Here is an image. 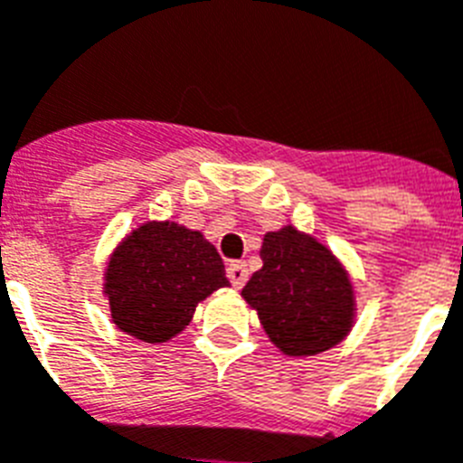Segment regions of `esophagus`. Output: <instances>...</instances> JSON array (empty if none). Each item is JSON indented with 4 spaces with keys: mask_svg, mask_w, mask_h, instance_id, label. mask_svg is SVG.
Wrapping results in <instances>:
<instances>
[{
    "mask_svg": "<svg viewBox=\"0 0 463 463\" xmlns=\"http://www.w3.org/2000/svg\"><path fill=\"white\" fill-rule=\"evenodd\" d=\"M227 277H229V281H232V286H234V288H241V286L248 281L246 262H232V265L227 267Z\"/></svg>",
    "mask_w": 463,
    "mask_h": 463,
    "instance_id": "1",
    "label": "esophagus"
}]
</instances>
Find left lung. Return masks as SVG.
I'll return each mask as SVG.
<instances>
[{
  "label": "left lung",
  "instance_id": "obj_1",
  "mask_svg": "<svg viewBox=\"0 0 463 463\" xmlns=\"http://www.w3.org/2000/svg\"><path fill=\"white\" fill-rule=\"evenodd\" d=\"M262 267L243 286L267 338L286 357L326 353L353 331L357 296L338 255L293 224L267 232Z\"/></svg>",
  "mask_w": 463,
  "mask_h": 463
}]
</instances>
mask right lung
<instances>
[{"label": "right lung", "instance_id": "add662e5", "mask_svg": "<svg viewBox=\"0 0 463 463\" xmlns=\"http://www.w3.org/2000/svg\"><path fill=\"white\" fill-rule=\"evenodd\" d=\"M229 286L224 262L203 232L172 220H148L113 248L103 269L110 319L137 341H172L198 303Z\"/></svg>", "mask_w": 463, "mask_h": 463}]
</instances>
